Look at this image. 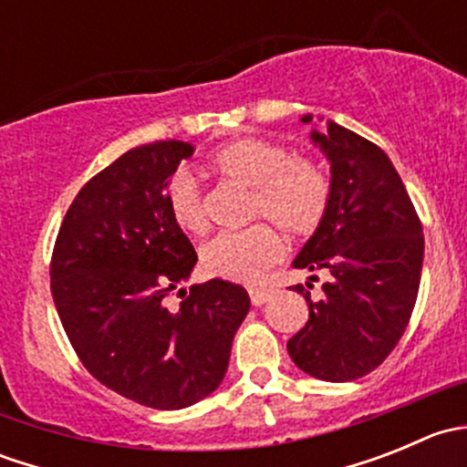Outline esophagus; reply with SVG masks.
Returning a JSON list of instances; mask_svg holds the SVG:
<instances>
[{"instance_id":"34e87169","label":"esophagus","mask_w":467,"mask_h":467,"mask_svg":"<svg viewBox=\"0 0 467 467\" xmlns=\"http://www.w3.org/2000/svg\"><path fill=\"white\" fill-rule=\"evenodd\" d=\"M248 296H251V303L255 305V307H260V305H264L268 298H271V289H260V286H253V289H248Z\"/></svg>"}]
</instances>
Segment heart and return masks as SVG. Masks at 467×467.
Wrapping results in <instances>:
<instances>
[{
	"mask_svg": "<svg viewBox=\"0 0 467 467\" xmlns=\"http://www.w3.org/2000/svg\"><path fill=\"white\" fill-rule=\"evenodd\" d=\"M207 167L223 181L251 190L248 219H266L291 237H307L323 223L332 196L327 171L312 158L291 155L282 144L239 138L212 153ZM173 223L192 234L205 233L207 212L199 185L178 171L167 185ZM282 257V239L266 223L221 233L201 246L207 275L230 282H257Z\"/></svg>",
	"mask_w": 467,
	"mask_h": 467,
	"instance_id": "b5f03b06",
	"label": "heart"
}]
</instances>
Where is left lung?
Masks as SVG:
<instances>
[{
  "label": "left lung",
  "instance_id": "8db88e82",
  "mask_svg": "<svg viewBox=\"0 0 467 467\" xmlns=\"http://www.w3.org/2000/svg\"><path fill=\"white\" fill-rule=\"evenodd\" d=\"M309 121L305 115L303 124ZM312 142L329 160L332 196L294 266L323 271L327 282L321 300L294 286L307 300L309 321L286 350L312 378L350 381L378 368L407 329L425 237L402 178L378 144L334 121L325 133L312 130Z\"/></svg>",
  "mask_w": 467,
  "mask_h": 467
}]
</instances>
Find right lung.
I'll return each instance as SVG.
<instances>
[{
	"label": "right lung",
	"instance_id": "add662e5",
	"mask_svg": "<svg viewBox=\"0 0 467 467\" xmlns=\"http://www.w3.org/2000/svg\"><path fill=\"white\" fill-rule=\"evenodd\" d=\"M190 142L126 150L89 178L51 255V296L78 359L103 386L150 409H185L223 381L251 298L214 277L190 280L196 257L173 223L167 185ZM171 290L182 307L169 310Z\"/></svg>",
	"mask_w": 467,
	"mask_h": 467
}]
</instances>
